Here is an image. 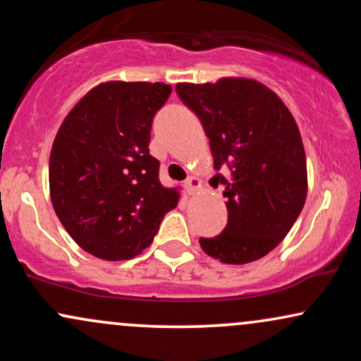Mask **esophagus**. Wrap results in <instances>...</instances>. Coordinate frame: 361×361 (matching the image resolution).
I'll use <instances>...</instances> for the list:
<instances>
[{"instance_id": "1", "label": "esophagus", "mask_w": 361, "mask_h": 361, "mask_svg": "<svg viewBox=\"0 0 361 361\" xmlns=\"http://www.w3.org/2000/svg\"><path fill=\"white\" fill-rule=\"evenodd\" d=\"M200 186H202V181H200V178H197V176H190L185 183V188H186V192H188V195L197 193Z\"/></svg>"}]
</instances>
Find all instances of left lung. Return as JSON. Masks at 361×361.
Here are the masks:
<instances>
[{"label": "left lung", "instance_id": "1", "mask_svg": "<svg viewBox=\"0 0 361 361\" xmlns=\"http://www.w3.org/2000/svg\"><path fill=\"white\" fill-rule=\"evenodd\" d=\"M176 93L200 118L210 139L214 176L229 212L217 238H200L207 255L246 264L268 255L292 229L307 197V163L300 130L279 94L250 78L178 82Z\"/></svg>", "mask_w": 361, "mask_h": 361}]
</instances>
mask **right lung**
Returning a JSON list of instances; mask_svg holds the SVG:
<instances>
[{
    "instance_id": "1",
    "label": "right lung",
    "mask_w": 361,
    "mask_h": 361,
    "mask_svg": "<svg viewBox=\"0 0 361 361\" xmlns=\"http://www.w3.org/2000/svg\"><path fill=\"white\" fill-rule=\"evenodd\" d=\"M169 94L164 82H100L57 130L49 159L52 207L78 246L97 258H135L178 205L180 192L161 185L159 161L149 154L152 118Z\"/></svg>"
}]
</instances>
